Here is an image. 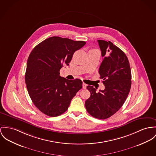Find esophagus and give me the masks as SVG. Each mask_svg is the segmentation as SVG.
Masks as SVG:
<instances>
[{"instance_id":"34e87169","label":"esophagus","mask_w":156,"mask_h":156,"mask_svg":"<svg viewBox=\"0 0 156 156\" xmlns=\"http://www.w3.org/2000/svg\"><path fill=\"white\" fill-rule=\"evenodd\" d=\"M86 87H87V84L83 83V88L85 89V88H86Z\"/></svg>"}]
</instances>
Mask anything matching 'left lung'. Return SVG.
Here are the masks:
<instances>
[{
	"label": "left lung",
	"instance_id": "obj_1",
	"mask_svg": "<svg viewBox=\"0 0 156 156\" xmlns=\"http://www.w3.org/2000/svg\"><path fill=\"white\" fill-rule=\"evenodd\" d=\"M97 41L104 57L98 73L105 88L96 93V88L88 85L91 95L85 105L92 116L105 119L117 112L125 103L131 87V71L128 58L122 50L110 41Z\"/></svg>",
	"mask_w": 156,
	"mask_h": 156
}]
</instances>
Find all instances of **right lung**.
<instances>
[{
    "label": "right lung",
    "mask_w": 156,
    "mask_h": 156,
    "mask_svg": "<svg viewBox=\"0 0 156 156\" xmlns=\"http://www.w3.org/2000/svg\"><path fill=\"white\" fill-rule=\"evenodd\" d=\"M85 43L54 36L37 45L29 55L25 75L27 88L36 108L48 116L65 112L82 88L81 80H67L60 76L59 71L64 65H69L74 52Z\"/></svg>",
    "instance_id": "1"
}]
</instances>
